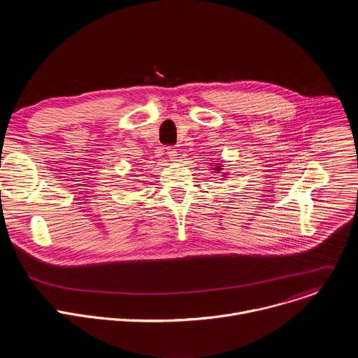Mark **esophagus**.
I'll use <instances>...</instances> for the list:
<instances>
[{"instance_id":"1","label":"esophagus","mask_w":358,"mask_h":358,"mask_svg":"<svg viewBox=\"0 0 358 358\" xmlns=\"http://www.w3.org/2000/svg\"><path fill=\"white\" fill-rule=\"evenodd\" d=\"M167 155H169V157H170L173 162H174L176 159H178V151H177V148H174V147H170V148H169Z\"/></svg>"}]
</instances>
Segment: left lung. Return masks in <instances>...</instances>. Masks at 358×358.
<instances>
[{"label":"left lung","instance_id":"obj_1","mask_svg":"<svg viewBox=\"0 0 358 358\" xmlns=\"http://www.w3.org/2000/svg\"><path fill=\"white\" fill-rule=\"evenodd\" d=\"M215 170H217V171H220V170H221V169H220V167H217V169H215Z\"/></svg>","mask_w":358,"mask_h":358}]
</instances>
